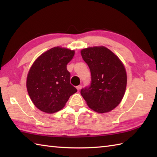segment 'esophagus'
<instances>
[{
    "instance_id": "esophagus-1",
    "label": "esophagus",
    "mask_w": 157,
    "mask_h": 157,
    "mask_svg": "<svg viewBox=\"0 0 157 157\" xmlns=\"http://www.w3.org/2000/svg\"><path fill=\"white\" fill-rule=\"evenodd\" d=\"M76 88H77V90H78V91H79V90H80L82 89V86H81V85H79V86H77Z\"/></svg>"
}]
</instances>
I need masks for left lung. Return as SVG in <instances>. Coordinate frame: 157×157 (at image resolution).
I'll list each match as a JSON object with an SVG mask.
<instances>
[{
  "mask_svg": "<svg viewBox=\"0 0 157 157\" xmlns=\"http://www.w3.org/2000/svg\"><path fill=\"white\" fill-rule=\"evenodd\" d=\"M91 72V84L81 90V94L93 111L105 113L112 111L125 94L127 73L121 60L105 46L81 51Z\"/></svg>",
  "mask_w": 157,
  "mask_h": 157,
  "instance_id": "left-lung-1",
  "label": "left lung"
}]
</instances>
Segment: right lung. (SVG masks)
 <instances>
[{
  "mask_svg": "<svg viewBox=\"0 0 157 157\" xmlns=\"http://www.w3.org/2000/svg\"><path fill=\"white\" fill-rule=\"evenodd\" d=\"M74 55V51L57 46L42 53L32 64L26 86L32 102L40 111H60L78 91L70 84V73L67 69Z\"/></svg>",
  "mask_w": 157,
  "mask_h": 157,
  "instance_id": "1",
  "label": "right lung"
}]
</instances>
